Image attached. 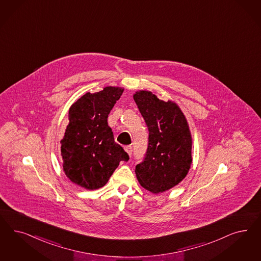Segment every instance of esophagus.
<instances>
[{"label":"esophagus","mask_w":261,"mask_h":261,"mask_svg":"<svg viewBox=\"0 0 261 261\" xmlns=\"http://www.w3.org/2000/svg\"><path fill=\"white\" fill-rule=\"evenodd\" d=\"M125 151H126V153L130 156V155H132V152H133V148H132V146H126V147H125Z\"/></svg>","instance_id":"obj_1"}]
</instances>
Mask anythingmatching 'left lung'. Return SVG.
I'll return each instance as SVG.
<instances>
[{"label": "left lung", "mask_w": 261, "mask_h": 261, "mask_svg": "<svg viewBox=\"0 0 261 261\" xmlns=\"http://www.w3.org/2000/svg\"><path fill=\"white\" fill-rule=\"evenodd\" d=\"M134 100L149 129L148 150L135 167L136 177L151 193H163L181 182L191 167L189 125L174 101L160 100L148 90L136 91Z\"/></svg>", "instance_id": "8db88e82"}]
</instances>
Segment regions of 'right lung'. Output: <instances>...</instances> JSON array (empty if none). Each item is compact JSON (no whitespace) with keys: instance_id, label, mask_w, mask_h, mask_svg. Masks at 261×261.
<instances>
[{"instance_id":"obj_1","label":"right lung","mask_w":261,"mask_h":261,"mask_svg":"<svg viewBox=\"0 0 261 261\" xmlns=\"http://www.w3.org/2000/svg\"><path fill=\"white\" fill-rule=\"evenodd\" d=\"M123 92V87L107 86L86 93L69 109V124L60 141L63 172L87 190L107 185L120 161L128 160L108 125L110 110Z\"/></svg>"}]
</instances>
